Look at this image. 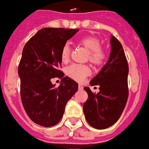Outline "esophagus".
I'll return each instance as SVG.
<instances>
[{
	"instance_id": "34e87169",
	"label": "esophagus",
	"mask_w": 149,
	"mask_h": 149,
	"mask_svg": "<svg viewBox=\"0 0 149 149\" xmlns=\"http://www.w3.org/2000/svg\"><path fill=\"white\" fill-rule=\"evenodd\" d=\"M83 88V85H81V84H79V90H82Z\"/></svg>"
}]
</instances>
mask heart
<instances>
[{"instance_id": "heart-1", "label": "heart", "mask_w": 149, "mask_h": 149, "mask_svg": "<svg viewBox=\"0 0 149 149\" xmlns=\"http://www.w3.org/2000/svg\"><path fill=\"white\" fill-rule=\"evenodd\" d=\"M79 43L89 50V60L95 66H102L107 59L106 49L101 47V42L96 37L86 36L79 40ZM70 55V46L65 43L61 49L60 57L63 63H67ZM66 74L77 82H83L91 74V70L87 65L74 63L67 66Z\"/></svg>"}]
</instances>
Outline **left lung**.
<instances>
[{
  "label": "left lung",
  "instance_id": "left-lung-1",
  "mask_svg": "<svg viewBox=\"0 0 149 149\" xmlns=\"http://www.w3.org/2000/svg\"><path fill=\"white\" fill-rule=\"evenodd\" d=\"M111 46L108 62L90 82L91 86H100V92L95 94L89 87L83 88L88 94L83 104L85 118L96 129H105L116 123L128 98V64L123 46L114 36Z\"/></svg>",
  "mask_w": 149,
  "mask_h": 149
}]
</instances>
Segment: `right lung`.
Listing matches in <instances>:
<instances>
[{
  "mask_svg": "<svg viewBox=\"0 0 149 149\" xmlns=\"http://www.w3.org/2000/svg\"><path fill=\"white\" fill-rule=\"evenodd\" d=\"M79 29L44 28L26 42L18 66L21 99L30 120L43 127L59 122L65 107L78 91V83L64 77L59 69L60 53L63 45ZM62 79L56 88L51 79Z\"/></svg>",
  "mask_w": 149,
  "mask_h": 149,
  "instance_id": "obj_1",
  "label": "right lung"
}]
</instances>
